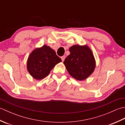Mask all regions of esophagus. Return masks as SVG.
Listing matches in <instances>:
<instances>
[{
	"mask_svg": "<svg viewBox=\"0 0 125 125\" xmlns=\"http://www.w3.org/2000/svg\"><path fill=\"white\" fill-rule=\"evenodd\" d=\"M61 59H62V62H63V61H64V59H65V56H62V57H61Z\"/></svg>",
	"mask_w": 125,
	"mask_h": 125,
	"instance_id": "esophagus-1",
	"label": "esophagus"
}]
</instances>
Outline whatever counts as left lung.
<instances>
[{"label": "left lung", "instance_id": "8db88e82", "mask_svg": "<svg viewBox=\"0 0 125 125\" xmlns=\"http://www.w3.org/2000/svg\"><path fill=\"white\" fill-rule=\"evenodd\" d=\"M70 54L65 58L64 64L70 75L77 80L85 79L94 72V58L87 46L74 45L70 48Z\"/></svg>", "mask_w": 125, "mask_h": 125}]
</instances>
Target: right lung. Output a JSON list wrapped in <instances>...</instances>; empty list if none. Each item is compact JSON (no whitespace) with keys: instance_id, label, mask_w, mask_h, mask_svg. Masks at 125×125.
<instances>
[{"instance_id":"add662e5","label":"right lung","mask_w":125,"mask_h":125,"mask_svg":"<svg viewBox=\"0 0 125 125\" xmlns=\"http://www.w3.org/2000/svg\"><path fill=\"white\" fill-rule=\"evenodd\" d=\"M61 61L54 50L44 45L30 54L27 61V69L34 78L40 80L48 75L55 65Z\"/></svg>"}]
</instances>
